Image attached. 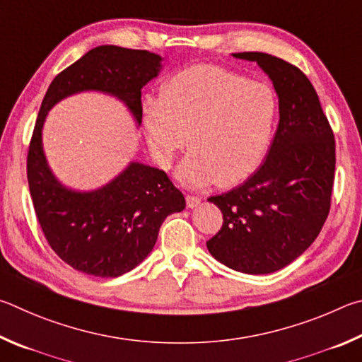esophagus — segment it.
Segmentation results:
<instances>
[{"mask_svg":"<svg viewBox=\"0 0 362 362\" xmlns=\"http://www.w3.org/2000/svg\"><path fill=\"white\" fill-rule=\"evenodd\" d=\"M186 204L189 208H197L202 204V199L197 195H186Z\"/></svg>","mask_w":362,"mask_h":362,"instance_id":"obj_1","label":"esophagus"}]
</instances>
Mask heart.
Masks as SVG:
<instances>
[{
    "mask_svg": "<svg viewBox=\"0 0 362 362\" xmlns=\"http://www.w3.org/2000/svg\"><path fill=\"white\" fill-rule=\"evenodd\" d=\"M141 119L146 143L162 168L189 141L192 151L176 170L181 185L232 186L267 157L280 100L267 82L216 65H194L165 81L160 98L143 101Z\"/></svg>",
    "mask_w": 362,
    "mask_h": 362,
    "instance_id": "obj_1",
    "label": "heart"
}]
</instances>
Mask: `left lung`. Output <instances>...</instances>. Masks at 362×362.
I'll return each instance as SVG.
<instances>
[{"mask_svg":"<svg viewBox=\"0 0 362 362\" xmlns=\"http://www.w3.org/2000/svg\"><path fill=\"white\" fill-rule=\"evenodd\" d=\"M232 55L256 62L269 76L280 100V122L261 167L243 185L208 199L224 223L206 248L232 270L265 275L296 261L325 226L335 141L318 93L299 68L264 52Z\"/></svg>","mask_w":362,"mask_h":362,"instance_id":"left-lung-1","label":"left lung"}]
</instances>
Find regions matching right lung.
<instances>
[{
  "instance_id": "obj_1",
  "label": "right lung",
  "mask_w": 362,
  "mask_h": 362,
  "mask_svg": "<svg viewBox=\"0 0 362 362\" xmlns=\"http://www.w3.org/2000/svg\"><path fill=\"white\" fill-rule=\"evenodd\" d=\"M160 69L162 57L148 50L98 46L57 74L44 95L27 157L30 194L50 248L82 274L116 278L135 269L154 248L165 218L185 210L186 200L165 171L141 162L93 191L63 186L42 148L47 112L71 95L101 92L122 101L139 127L141 88Z\"/></svg>"
}]
</instances>
